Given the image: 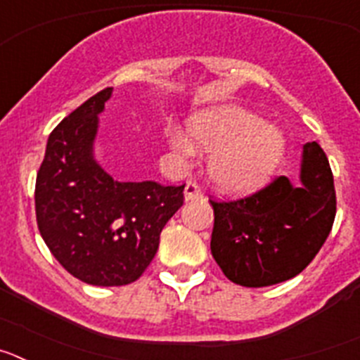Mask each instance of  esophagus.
<instances>
[{"instance_id": "obj_1", "label": "esophagus", "mask_w": 360, "mask_h": 360, "mask_svg": "<svg viewBox=\"0 0 360 360\" xmlns=\"http://www.w3.org/2000/svg\"><path fill=\"white\" fill-rule=\"evenodd\" d=\"M184 195H186V200H198V198H203V191L195 180H189V182L186 184Z\"/></svg>"}]
</instances>
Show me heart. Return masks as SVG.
Listing matches in <instances>:
<instances>
[{"label":"heart","mask_w":360,"mask_h":360,"mask_svg":"<svg viewBox=\"0 0 360 360\" xmlns=\"http://www.w3.org/2000/svg\"><path fill=\"white\" fill-rule=\"evenodd\" d=\"M191 135L211 151L209 171L221 189L243 193L262 186L274 171L283 139L274 128L240 108L203 111L191 122ZM169 144L178 157L195 155V142L182 129H169Z\"/></svg>","instance_id":"obj_1"}]
</instances>
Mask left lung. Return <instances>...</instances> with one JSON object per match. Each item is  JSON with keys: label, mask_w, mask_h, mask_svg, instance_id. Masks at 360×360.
Masks as SVG:
<instances>
[{"label": "left lung", "mask_w": 360, "mask_h": 360, "mask_svg": "<svg viewBox=\"0 0 360 360\" xmlns=\"http://www.w3.org/2000/svg\"><path fill=\"white\" fill-rule=\"evenodd\" d=\"M211 252L241 287H269L303 272L319 252L335 219V187L317 142L303 146L301 184L274 178L252 195L211 200Z\"/></svg>", "instance_id": "obj_1"}]
</instances>
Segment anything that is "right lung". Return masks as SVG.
Here are the masks:
<instances>
[{"mask_svg":"<svg viewBox=\"0 0 360 360\" xmlns=\"http://www.w3.org/2000/svg\"><path fill=\"white\" fill-rule=\"evenodd\" d=\"M111 91L104 88L57 124L36 178L44 243L73 278L97 287H122L144 274L186 187L119 182L94 160L98 113Z\"/></svg>","mask_w":360,"mask_h":360,"instance_id":"add662e5","label":"right lung"}]
</instances>
